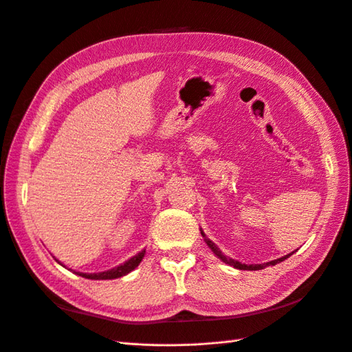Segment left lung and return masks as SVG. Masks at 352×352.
<instances>
[{
  "mask_svg": "<svg viewBox=\"0 0 352 352\" xmlns=\"http://www.w3.org/2000/svg\"><path fill=\"white\" fill-rule=\"evenodd\" d=\"M199 230H201V235H202V238H204L206 243L208 245V248H210L212 252H214L223 263H226V264H229V265H233V267H235V269H239V270H261V269L269 267V265H276L278 263H280V261L286 260L287 257H291V255L295 252V251H292L291 254L285 255V257H280V258H278V260H273V261L264 263V264H242V263H239V261H236V260H233V258H230V257H226V255L220 251V248L217 247V245H216L214 242H212V241H210V239L206 236V233L202 232V229H199Z\"/></svg>",
  "mask_w": 352,
  "mask_h": 352,
  "instance_id": "1",
  "label": "left lung"
}]
</instances>
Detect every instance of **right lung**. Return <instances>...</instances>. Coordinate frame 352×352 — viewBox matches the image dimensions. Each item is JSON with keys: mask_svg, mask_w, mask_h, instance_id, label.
<instances>
[{"mask_svg": "<svg viewBox=\"0 0 352 352\" xmlns=\"http://www.w3.org/2000/svg\"><path fill=\"white\" fill-rule=\"evenodd\" d=\"M145 255V250L140 251L136 255H133L132 258H129L127 261H124L123 264L117 265V267H113L110 270H105V272H100V273H82V272H74L76 274L82 276L85 279H92V280H107V279H117V278H122V276H126L127 273H131L132 270H135L140 263L142 261ZM56 261L58 264H61L57 258ZM63 265V264H61Z\"/></svg>", "mask_w": 352, "mask_h": 352, "instance_id": "obj_1", "label": "right lung"}]
</instances>
